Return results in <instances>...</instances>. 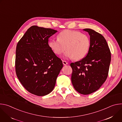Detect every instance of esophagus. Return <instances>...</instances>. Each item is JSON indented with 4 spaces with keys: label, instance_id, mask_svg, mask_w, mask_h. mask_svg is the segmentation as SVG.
Listing matches in <instances>:
<instances>
[{
    "label": "esophagus",
    "instance_id": "esophagus-1",
    "mask_svg": "<svg viewBox=\"0 0 122 122\" xmlns=\"http://www.w3.org/2000/svg\"><path fill=\"white\" fill-rule=\"evenodd\" d=\"M62 63H63V64L64 65H67V64H68L67 62H66V61L63 60V61H62Z\"/></svg>",
    "mask_w": 122,
    "mask_h": 122
}]
</instances>
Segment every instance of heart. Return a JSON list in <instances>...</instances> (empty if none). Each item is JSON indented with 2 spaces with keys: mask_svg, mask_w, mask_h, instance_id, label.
<instances>
[{
  "mask_svg": "<svg viewBox=\"0 0 122 122\" xmlns=\"http://www.w3.org/2000/svg\"><path fill=\"white\" fill-rule=\"evenodd\" d=\"M48 44L56 55H60L66 49L65 58L79 60L88 53L90 40L87 35L81 32L65 30L58 34V39L50 40Z\"/></svg>",
  "mask_w": 122,
  "mask_h": 122,
  "instance_id": "1",
  "label": "heart"
}]
</instances>
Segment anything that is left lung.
I'll list each match as a JSON object with an SVG mask.
<instances>
[{
    "instance_id": "left-lung-1",
    "label": "left lung",
    "mask_w": 122,
    "mask_h": 122,
    "mask_svg": "<svg viewBox=\"0 0 122 122\" xmlns=\"http://www.w3.org/2000/svg\"><path fill=\"white\" fill-rule=\"evenodd\" d=\"M83 30L90 35V47L84 58L71 64L72 69L71 81L78 93L88 95L97 91L106 80L111 53L101 34L90 28Z\"/></svg>"
}]
</instances>
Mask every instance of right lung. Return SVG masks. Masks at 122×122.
Wrapping results in <instances>:
<instances>
[{
	"mask_svg": "<svg viewBox=\"0 0 122 122\" xmlns=\"http://www.w3.org/2000/svg\"><path fill=\"white\" fill-rule=\"evenodd\" d=\"M57 32L33 25L17 44L16 75L25 88L35 95L44 96L53 91L63 66L48 44L49 38Z\"/></svg>",
	"mask_w": 122,
	"mask_h": 122,
	"instance_id": "add662e5",
	"label": "right lung"
}]
</instances>
